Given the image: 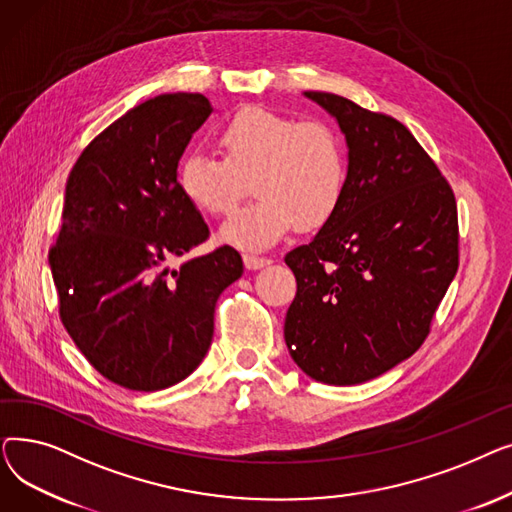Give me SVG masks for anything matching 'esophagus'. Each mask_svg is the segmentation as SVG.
Wrapping results in <instances>:
<instances>
[{"instance_id": "esophagus-1", "label": "esophagus", "mask_w": 512, "mask_h": 512, "mask_svg": "<svg viewBox=\"0 0 512 512\" xmlns=\"http://www.w3.org/2000/svg\"><path fill=\"white\" fill-rule=\"evenodd\" d=\"M242 261H245V267H247V270H261V267H265V265H270V263H272L270 259L257 257V255H253V253H245V255H242Z\"/></svg>"}]
</instances>
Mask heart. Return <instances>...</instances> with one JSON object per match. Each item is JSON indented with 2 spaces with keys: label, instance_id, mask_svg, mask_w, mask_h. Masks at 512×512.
I'll list each match as a JSON object with an SVG mask.
<instances>
[{
  "label": "heart",
  "instance_id": "obj_1",
  "mask_svg": "<svg viewBox=\"0 0 512 512\" xmlns=\"http://www.w3.org/2000/svg\"><path fill=\"white\" fill-rule=\"evenodd\" d=\"M224 159L203 151L182 157V195L209 215H228L249 193L259 197L222 226L238 249H267L294 226L317 230L342 203L348 159L340 134L326 122H299L263 107H245L218 132Z\"/></svg>",
  "mask_w": 512,
  "mask_h": 512
}]
</instances>
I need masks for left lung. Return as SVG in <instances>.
<instances>
[{
    "instance_id": "1",
    "label": "left lung",
    "mask_w": 512,
    "mask_h": 512,
    "mask_svg": "<svg viewBox=\"0 0 512 512\" xmlns=\"http://www.w3.org/2000/svg\"><path fill=\"white\" fill-rule=\"evenodd\" d=\"M336 120L348 180L340 207L284 261L297 278L284 340L309 378L355 386L409 359L459 267L448 182L398 120L305 91Z\"/></svg>"
}]
</instances>
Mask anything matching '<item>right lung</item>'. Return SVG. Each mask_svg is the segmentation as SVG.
I'll use <instances>...</instances> for the list:
<instances>
[{
  "label": "right lung",
  "mask_w": 512,
  "mask_h": 512,
  "mask_svg": "<svg viewBox=\"0 0 512 512\" xmlns=\"http://www.w3.org/2000/svg\"><path fill=\"white\" fill-rule=\"evenodd\" d=\"M213 114L199 93L134 105L74 164L62 230L49 251L62 324L110 382L139 392L170 388L205 359L215 301L242 276L232 247L166 263L209 236L178 186V164Z\"/></svg>",
  "instance_id": "add662e5"
}]
</instances>
